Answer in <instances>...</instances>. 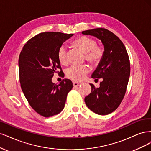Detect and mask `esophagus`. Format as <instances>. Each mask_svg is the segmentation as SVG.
<instances>
[{
    "instance_id": "esophagus-1",
    "label": "esophagus",
    "mask_w": 151,
    "mask_h": 151,
    "mask_svg": "<svg viewBox=\"0 0 151 151\" xmlns=\"http://www.w3.org/2000/svg\"><path fill=\"white\" fill-rule=\"evenodd\" d=\"M73 86L75 87L79 86L81 85V83H78V82H73Z\"/></svg>"
}]
</instances>
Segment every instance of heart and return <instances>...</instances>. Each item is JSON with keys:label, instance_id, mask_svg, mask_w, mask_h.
Returning a JSON list of instances; mask_svg holds the SVG:
<instances>
[{"label": "heart", "instance_id": "obj_1", "mask_svg": "<svg viewBox=\"0 0 151 151\" xmlns=\"http://www.w3.org/2000/svg\"><path fill=\"white\" fill-rule=\"evenodd\" d=\"M73 45L85 54V60L93 66H96L101 60L104 55V50L101 47L97 46V42L94 39L86 36H80L73 42ZM66 47L61 46L58 51V61L62 65L67 63ZM89 68L86 65L71 66L66 71V75L68 78L80 81L85 78L88 73Z\"/></svg>", "mask_w": 151, "mask_h": 151}]
</instances>
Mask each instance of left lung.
Listing matches in <instances>:
<instances>
[{"label": "left lung", "mask_w": 151, "mask_h": 151, "mask_svg": "<svg viewBox=\"0 0 151 151\" xmlns=\"http://www.w3.org/2000/svg\"><path fill=\"white\" fill-rule=\"evenodd\" d=\"M84 35L96 37L103 44L104 55L91 75L92 78H102L99 88L93 84L91 93L85 98L86 106L94 113L105 115L113 112L123 100L130 73L129 58L120 39L104 28L82 31Z\"/></svg>", "instance_id": "1"}]
</instances>
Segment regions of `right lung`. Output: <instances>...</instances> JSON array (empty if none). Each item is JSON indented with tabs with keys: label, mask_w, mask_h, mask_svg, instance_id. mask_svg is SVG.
Segmentation results:
<instances>
[{
	"label": "right lung",
	"mask_w": 151,
	"mask_h": 151,
	"mask_svg": "<svg viewBox=\"0 0 151 151\" xmlns=\"http://www.w3.org/2000/svg\"><path fill=\"white\" fill-rule=\"evenodd\" d=\"M73 36V34L56 32L40 33L26 42L19 55L22 90L31 107L45 117L61 112L67 95L73 88L68 79H63L58 85L52 82L58 69L61 70L59 73H62L58 51Z\"/></svg>",
	"instance_id": "1"
}]
</instances>
